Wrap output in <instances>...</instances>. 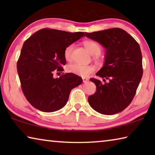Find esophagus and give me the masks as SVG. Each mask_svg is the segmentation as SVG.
<instances>
[{
  "mask_svg": "<svg viewBox=\"0 0 155 155\" xmlns=\"http://www.w3.org/2000/svg\"><path fill=\"white\" fill-rule=\"evenodd\" d=\"M87 81H88V78H87L83 77V83H87Z\"/></svg>",
  "mask_w": 155,
  "mask_h": 155,
  "instance_id": "1",
  "label": "esophagus"
}]
</instances>
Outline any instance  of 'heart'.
Returning <instances> with one entry per match:
<instances>
[{"instance_id": "b5f03b06", "label": "heart", "mask_w": 155, "mask_h": 155, "mask_svg": "<svg viewBox=\"0 0 155 155\" xmlns=\"http://www.w3.org/2000/svg\"><path fill=\"white\" fill-rule=\"evenodd\" d=\"M83 45L85 48L87 50V51L91 54L98 55L101 52L102 48L100 44L96 41L93 40H86L83 42ZM74 48L73 44L68 46L64 50V58L67 61H69L71 59L72 52ZM95 70V68L92 65H85L79 64H72L68 65L67 66V71L72 74H77L81 77H87L91 73H93Z\"/></svg>"}]
</instances>
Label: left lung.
Instances as JSON below:
<instances>
[{
  "label": "left lung",
  "instance_id": "obj_1",
  "mask_svg": "<svg viewBox=\"0 0 155 155\" xmlns=\"http://www.w3.org/2000/svg\"><path fill=\"white\" fill-rule=\"evenodd\" d=\"M85 36L106 49L103 66L96 73L104 83L91 78L96 91L88 97L89 103L101 114L121 112L133 101L142 77L140 45L130 34L119 28L85 33ZM106 79L108 81H105Z\"/></svg>",
  "mask_w": 155,
  "mask_h": 155
}]
</instances>
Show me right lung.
Listing matches in <instances>:
<instances>
[{
  "label": "right lung",
  "instance_id": "right-lung-1",
  "mask_svg": "<svg viewBox=\"0 0 155 155\" xmlns=\"http://www.w3.org/2000/svg\"><path fill=\"white\" fill-rule=\"evenodd\" d=\"M83 36V32L42 28L25 41L17 70L23 93L35 109L48 113L59 110L72 89L82 83V78L72 73L56 78L53 73L64 70L65 48Z\"/></svg>",
  "mask_w": 155,
  "mask_h": 155
}]
</instances>
